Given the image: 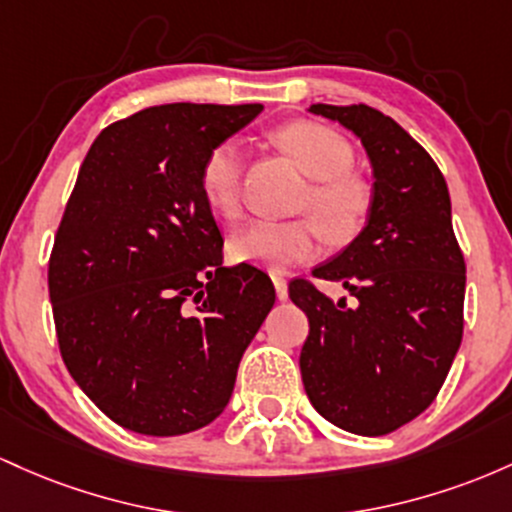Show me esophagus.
Segmentation results:
<instances>
[{"label": "esophagus", "instance_id": "obj_1", "mask_svg": "<svg viewBox=\"0 0 512 512\" xmlns=\"http://www.w3.org/2000/svg\"><path fill=\"white\" fill-rule=\"evenodd\" d=\"M271 278H273V285H275V295H278V300H280V302L287 300V280H285L283 275H280V273H273Z\"/></svg>", "mask_w": 512, "mask_h": 512}]
</instances>
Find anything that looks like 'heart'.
Listing matches in <instances>:
<instances>
[{
	"instance_id": "heart-1",
	"label": "heart",
	"mask_w": 512,
	"mask_h": 512,
	"mask_svg": "<svg viewBox=\"0 0 512 512\" xmlns=\"http://www.w3.org/2000/svg\"><path fill=\"white\" fill-rule=\"evenodd\" d=\"M275 140L312 179L307 208L333 239L355 232L370 210V188L360 176L350 174L353 147L329 125L297 120L275 132ZM200 193L215 215L234 220L241 210V149L225 140L205 154L200 166ZM314 220H254L229 239V256L237 263L285 271L295 263L319 254L321 229Z\"/></svg>"
}]
</instances>
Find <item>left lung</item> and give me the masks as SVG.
<instances>
[{"mask_svg":"<svg viewBox=\"0 0 512 512\" xmlns=\"http://www.w3.org/2000/svg\"><path fill=\"white\" fill-rule=\"evenodd\" d=\"M309 113L360 137L375 188L363 232L312 271L353 302H333L304 278L290 283L309 319L304 392L333 426L387 435L433 404L462 343L467 266L450 193L433 157L384 113L365 103H312Z\"/></svg>","mask_w":512,"mask_h":512,"instance_id":"8db88e82","label":"left lung"}]
</instances>
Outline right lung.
<instances>
[{"instance_id": "add662e5", "label": "right lung", "mask_w": 512, "mask_h": 512, "mask_svg": "<svg viewBox=\"0 0 512 512\" xmlns=\"http://www.w3.org/2000/svg\"><path fill=\"white\" fill-rule=\"evenodd\" d=\"M261 103H166L108 125L86 152L48 266L62 360L118 426L183 435L215 421L275 304L266 273L222 266L200 193L217 142Z\"/></svg>"}]
</instances>
